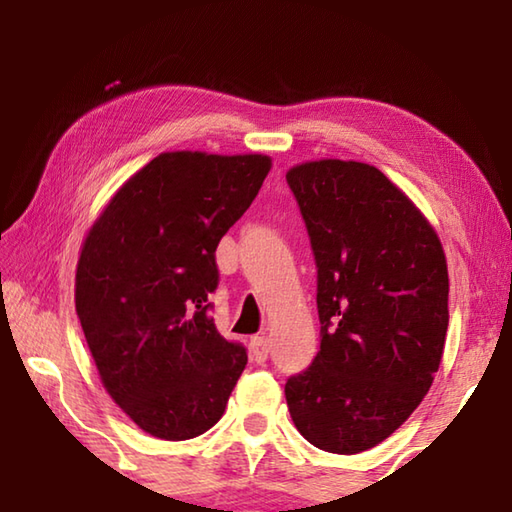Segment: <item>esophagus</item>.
I'll use <instances>...</instances> for the list:
<instances>
[{"label":"esophagus","mask_w":512,"mask_h":512,"mask_svg":"<svg viewBox=\"0 0 512 512\" xmlns=\"http://www.w3.org/2000/svg\"><path fill=\"white\" fill-rule=\"evenodd\" d=\"M268 352H271V339L264 334H257L250 339V357L257 363H264L268 359Z\"/></svg>","instance_id":"obj_1"}]
</instances>
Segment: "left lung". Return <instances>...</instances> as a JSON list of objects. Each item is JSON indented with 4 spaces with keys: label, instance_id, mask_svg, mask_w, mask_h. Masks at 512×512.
Segmentation results:
<instances>
[{
    "label": "left lung",
    "instance_id": "8db88e82",
    "mask_svg": "<svg viewBox=\"0 0 512 512\" xmlns=\"http://www.w3.org/2000/svg\"><path fill=\"white\" fill-rule=\"evenodd\" d=\"M318 266L320 350L284 386L296 429L332 454H361L409 420L447 336L440 239L377 167L309 160L287 171Z\"/></svg>",
    "mask_w": 512,
    "mask_h": 512
}]
</instances>
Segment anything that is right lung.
<instances>
[{
  "instance_id": "obj_1",
  "label": "right lung",
  "mask_w": 512,
  "mask_h": 512,
  "mask_svg": "<svg viewBox=\"0 0 512 512\" xmlns=\"http://www.w3.org/2000/svg\"><path fill=\"white\" fill-rule=\"evenodd\" d=\"M264 153L167 151L103 205L83 239L74 302L99 379L142 431L201 436L248 354L216 332L214 253L262 189Z\"/></svg>"
}]
</instances>
